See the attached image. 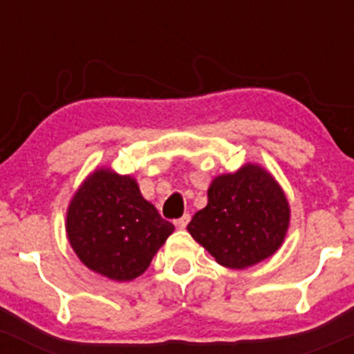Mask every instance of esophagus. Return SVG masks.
I'll list each match as a JSON object with an SVG mask.
<instances>
[{
	"label": "esophagus",
	"mask_w": 354,
	"mask_h": 354,
	"mask_svg": "<svg viewBox=\"0 0 354 354\" xmlns=\"http://www.w3.org/2000/svg\"><path fill=\"white\" fill-rule=\"evenodd\" d=\"M189 214L186 213V214H183L181 218H178V219H174V226H176V228H180V230H183V228H186V225H188L189 223Z\"/></svg>",
	"instance_id": "1"
}]
</instances>
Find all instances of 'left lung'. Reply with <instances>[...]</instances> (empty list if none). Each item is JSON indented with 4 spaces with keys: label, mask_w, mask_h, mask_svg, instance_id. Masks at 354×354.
Segmentation results:
<instances>
[{
    "label": "left lung",
    "mask_w": 354,
    "mask_h": 354,
    "mask_svg": "<svg viewBox=\"0 0 354 354\" xmlns=\"http://www.w3.org/2000/svg\"><path fill=\"white\" fill-rule=\"evenodd\" d=\"M290 225V206L270 173L246 165L214 178L208 205L189 221L188 231L219 265L253 266L281 246Z\"/></svg>",
    "instance_id": "8db88e82"
}]
</instances>
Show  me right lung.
Wrapping results in <instances>:
<instances>
[{"mask_svg": "<svg viewBox=\"0 0 354 354\" xmlns=\"http://www.w3.org/2000/svg\"><path fill=\"white\" fill-rule=\"evenodd\" d=\"M66 231L73 250L89 270L115 281H131L174 231L131 176L98 169L70 203Z\"/></svg>", "mask_w": 354, "mask_h": 354, "instance_id": "right-lung-1", "label": "right lung"}]
</instances>
